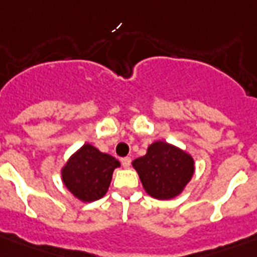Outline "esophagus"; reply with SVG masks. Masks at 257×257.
Wrapping results in <instances>:
<instances>
[{
	"label": "esophagus",
	"instance_id": "obj_1",
	"mask_svg": "<svg viewBox=\"0 0 257 257\" xmlns=\"http://www.w3.org/2000/svg\"><path fill=\"white\" fill-rule=\"evenodd\" d=\"M131 163H132V159H131V157H122V159H121V164H122L124 168H129V167H131Z\"/></svg>",
	"mask_w": 257,
	"mask_h": 257
}]
</instances>
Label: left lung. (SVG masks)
Returning a JSON list of instances; mask_svg holds the SVG:
<instances>
[{"label":"left lung","mask_w":257,"mask_h":257,"mask_svg":"<svg viewBox=\"0 0 257 257\" xmlns=\"http://www.w3.org/2000/svg\"><path fill=\"white\" fill-rule=\"evenodd\" d=\"M132 164L145 191L159 200L179 195L195 171L193 159L188 153L163 141L153 143L147 155L136 159Z\"/></svg>","instance_id":"8db88e82"}]
</instances>
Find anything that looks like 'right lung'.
I'll list each match as a JSON object with an SVG mask.
<instances>
[{
    "mask_svg": "<svg viewBox=\"0 0 257 257\" xmlns=\"http://www.w3.org/2000/svg\"><path fill=\"white\" fill-rule=\"evenodd\" d=\"M120 163L106 153L85 144L62 168V181L82 201H94L106 193L112 173Z\"/></svg>",
    "mask_w": 257,
    "mask_h": 257,
    "instance_id": "obj_1",
    "label": "right lung"
}]
</instances>
